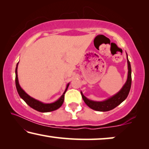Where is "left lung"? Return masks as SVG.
<instances>
[{
	"mask_svg": "<svg viewBox=\"0 0 149 149\" xmlns=\"http://www.w3.org/2000/svg\"><path fill=\"white\" fill-rule=\"evenodd\" d=\"M127 68H128V72H127V78L126 80V82L122 88L116 93V94L113 95V96L109 97V98L104 100L102 101H95L92 100H89L83 95L82 91H81V95H82L83 101L90 108V109L95 110L97 111H101V112H106L111 111L119 106L120 104L123 102L127 98L128 94L130 91V88H131L132 85V69H131V65H130V62L129 60H128L127 54Z\"/></svg>",
	"mask_w": 149,
	"mask_h": 149,
	"instance_id": "obj_1",
	"label": "left lung"
}]
</instances>
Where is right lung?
<instances>
[{
	"label": "right lung",
	"instance_id": "add662e5",
	"mask_svg": "<svg viewBox=\"0 0 149 149\" xmlns=\"http://www.w3.org/2000/svg\"><path fill=\"white\" fill-rule=\"evenodd\" d=\"M19 62L17 64L15 68V86L16 89H17V93L20 97L22 100H24V102L27 104L32 109L36 110L40 113H48V112H52L58 109L59 108L61 107V106L62 105L63 102L64 100V94L66 93V91L68 89V87L70 85V83H68L66 85V89L63 93V94L56 101L52 103H44L41 101L38 100L33 98V97L30 96L25 92V91L22 88L19 83V80H18V75H17V66Z\"/></svg>",
	"mask_w": 149,
	"mask_h": 149
}]
</instances>
